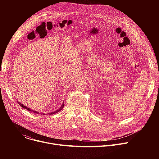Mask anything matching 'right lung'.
I'll list each match as a JSON object with an SVG mask.
<instances>
[{"instance_id": "right-lung-1", "label": "right lung", "mask_w": 159, "mask_h": 159, "mask_svg": "<svg viewBox=\"0 0 159 159\" xmlns=\"http://www.w3.org/2000/svg\"><path fill=\"white\" fill-rule=\"evenodd\" d=\"M18 102V104H19V105L22 107H23V108H25V109H27V110H28V111H31V112H33L34 113H36V114H40V112H39L38 111H33V110H32L31 109H30L29 107H26V106H24V105H22V104H20V103H19V102ZM63 106H64V102L62 104V105H61V106L58 109V110H57V111H54V112H50V113H46V114H44V113H41V115H53V114H55V113H57V112H59L60 111H61L63 108Z\"/></svg>"}]
</instances>
